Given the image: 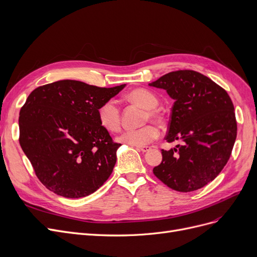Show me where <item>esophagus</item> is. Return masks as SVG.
Listing matches in <instances>:
<instances>
[{
    "label": "esophagus",
    "mask_w": 257,
    "mask_h": 257,
    "mask_svg": "<svg viewBox=\"0 0 257 257\" xmlns=\"http://www.w3.org/2000/svg\"><path fill=\"white\" fill-rule=\"evenodd\" d=\"M137 150L145 153V152H149L151 150V146H148V145H145V146H137Z\"/></svg>",
    "instance_id": "34e87169"
}]
</instances>
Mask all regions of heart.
<instances>
[{
  "label": "heart",
  "mask_w": 257,
  "mask_h": 257,
  "mask_svg": "<svg viewBox=\"0 0 257 257\" xmlns=\"http://www.w3.org/2000/svg\"><path fill=\"white\" fill-rule=\"evenodd\" d=\"M127 99L146 109L144 120L149 118L159 120L160 115L155 111L158 104L157 97L145 89L133 90L127 94ZM99 123L108 132H117L120 128V109L114 100H107L98 108ZM159 135L158 128L153 124H146L139 128L125 130L117 137V141L132 146H145Z\"/></svg>",
  "instance_id": "obj_1"
}]
</instances>
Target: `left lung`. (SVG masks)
I'll use <instances>...</instances> for the list:
<instances>
[{
  "instance_id": "left-lung-1",
  "label": "left lung",
  "mask_w": 257,
  "mask_h": 257,
  "mask_svg": "<svg viewBox=\"0 0 257 257\" xmlns=\"http://www.w3.org/2000/svg\"><path fill=\"white\" fill-rule=\"evenodd\" d=\"M151 87L163 89L175 100L165 137L183 144L162 150V162L154 175L181 192L200 189L227 164L236 139L234 106L228 93L199 72L167 73Z\"/></svg>"
}]
</instances>
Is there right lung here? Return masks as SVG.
<instances>
[{
	"instance_id": "obj_1",
	"label": "right lung",
	"mask_w": 257,
	"mask_h": 257,
	"mask_svg": "<svg viewBox=\"0 0 257 257\" xmlns=\"http://www.w3.org/2000/svg\"><path fill=\"white\" fill-rule=\"evenodd\" d=\"M124 87L65 79L30 93L20 112V144L49 190L78 199L111 176L121 144L99 123L98 108Z\"/></svg>"
}]
</instances>
